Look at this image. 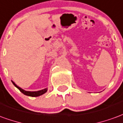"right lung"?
I'll return each instance as SVG.
<instances>
[{
    "mask_svg": "<svg viewBox=\"0 0 123 123\" xmlns=\"http://www.w3.org/2000/svg\"><path fill=\"white\" fill-rule=\"evenodd\" d=\"M12 82L13 84L15 86L18 90H20V91L21 92H23V94H25V95H27V96H29V97H38V96H41L42 94H44L45 92H47L48 88H44L43 90H40V91H25L23 88H21L20 87H19L18 86H17L14 82L12 80Z\"/></svg>",
    "mask_w": 123,
    "mask_h": 123,
    "instance_id": "1",
    "label": "right lung"
}]
</instances>
